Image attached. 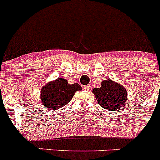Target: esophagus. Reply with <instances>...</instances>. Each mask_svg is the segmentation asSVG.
<instances>
[{
  "label": "esophagus",
  "mask_w": 160,
  "mask_h": 160,
  "mask_svg": "<svg viewBox=\"0 0 160 160\" xmlns=\"http://www.w3.org/2000/svg\"><path fill=\"white\" fill-rule=\"evenodd\" d=\"M83 88H84L85 90H90V85H87V86H85Z\"/></svg>",
  "instance_id": "1"
}]
</instances>
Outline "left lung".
I'll return each mask as SVG.
<instances>
[{
    "label": "left lung",
    "mask_w": 160,
    "mask_h": 160,
    "mask_svg": "<svg viewBox=\"0 0 160 160\" xmlns=\"http://www.w3.org/2000/svg\"><path fill=\"white\" fill-rule=\"evenodd\" d=\"M98 103L108 111H115L127 102L128 91L123 86L111 79L103 80L99 88L92 90Z\"/></svg>",
    "instance_id": "left-lung-1"
}]
</instances>
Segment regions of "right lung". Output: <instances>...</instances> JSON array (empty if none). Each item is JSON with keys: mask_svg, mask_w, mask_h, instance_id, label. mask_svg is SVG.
Instances as JSON below:
<instances>
[{"mask_svg": "<svg viewBox=\"0 0 160 160\" xmlns=\"http://www.w3.org/2000/svg\"><path fill=\"white\" fill-rule=\"evenodd\" d=\"M81 90L82 87L78 83L69 84L66 78H58L42 87L40 93L41 103L49 110H57L69 103L76 91Z\"/></svg>", "mask_w": 160, "mask_h": 160, "instance_id": "obj_1", "label": "right lung"}]
</instances>
